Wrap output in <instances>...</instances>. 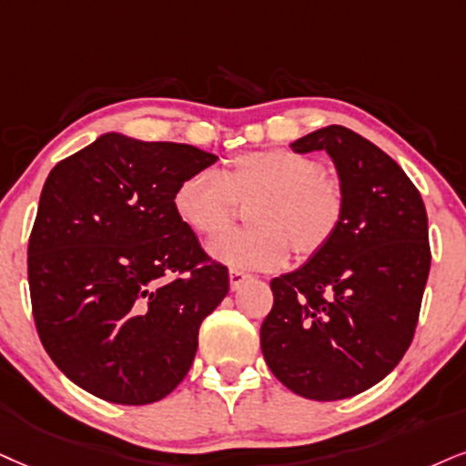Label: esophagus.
Instances as JSON below:
<instances>
[{
	"label": "esophagus",
	"mask_w": 466,
	"mask_h": 466,
	"mask_svg": "<svg viewBox=\"0 0 466 466\" xmlns=\"http://www.w3.org/2000/svg\"><path fill=\"white\" fill-rule=\"evenodd\" d=\"M248 279H250V274L242 272V269H231V272H228V283H231V289H238V287Z\"/></svg>",
	"instance_id": "obj_1"
}]
</instances>
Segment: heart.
Returning <instances> with one entry per match:
<instances>
[{
  "label": "heart",
  "mask_w": 466,
  "mask_h": 466,
  "mask_svg": "<svg viewBox=\"0 0 466 466\" xmlns=\"http://www.w3.org/2000/svg\"><path fill=\"white\" fill-rule=\"evenodd\" d=\"M238 203L250 205L248 231L228 233L209 255L233 269L283 268L289 246L311 257L330 242L346 211L343 189L319 162L287 148L244 153L220 177L194 172L175 189L177 216L200 238H218L233 222Z\"/></svg>",
  "instance_id": "1"
}]
</instances>
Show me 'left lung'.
I'll use <instances>...</instances> for the list:
<instances>
[{
	"label": "left lung",
	"instance_id": "1",
	"mask_svg": "<svg viewBox=\"0 0 466 466\" xmlns=\"http://www.w3.org/2000/svg\"><path fill=\"white\" fill-rule=\"evenodd\" d=\"M326 151L346 211L324 248L272 279L261 352L274 376L307 400H346L380 382L409 350L430 274L428 216L406 172L341 125L296 140Z\"/></svg>",
	"mask_w": 466,
	"mask_h": 466
}]
</instances>
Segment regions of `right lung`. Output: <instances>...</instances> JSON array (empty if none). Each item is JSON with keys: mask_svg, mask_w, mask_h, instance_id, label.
<instances>
[{"mask_svg": "<svg viewBox=\"0 0 466 466\" xmlns=\"http://www.w3.org/2000/svg\"><path fill=\"white\" fill-rule=\"evenodd\" d=\"M216 159L103 134L49 172L27 244L32 313L51 360L84 391L153 404L192 367L228 269L207 257L172 198Z\"/></svg>", "mask_w": 466, "mask_h": 466, "instance_id": "add662e5", "label": "right lung"}]
</instances>
